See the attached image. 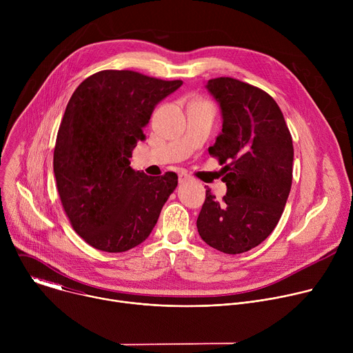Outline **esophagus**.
Returning a JSON list of instances; mask_svg holds the SVG:
<instances>
[{
	"label": "esophagus",
	"instance_id": "obj_1",
	"mask_svg": "<svg viewBox=\"0 0 353 353\" xmlns=\"http://www.w3.org/2000/svg\"><path fill=\"white\" fill-rule=\"evenodd\" d=\"M191 177L187 174V173H184V172H181L180 174H179V181L180 183H185V181H188Z\"/></svg>",
	"mask_w": 353,
	"mask_h": 353
}]
</instances>
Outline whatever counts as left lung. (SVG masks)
I'll use <instances>...</instances> for the list:
<instances>
[{
  "label": "left lung",
  "mask_w": 353,
  "mask_h": 353,
  "mask_svg": "<svg viewBox=\"0 0 353 353\" xmlns=\"http://www.w3.org/2000/svg\"><path fill=\"white\" fill-rule=\"evenodd\" d=\"M222 114V132L208 152L222 168L228 191L222 201L207 188L196 219L198 233L225 254H240L263 243L278 225L292 185L293 143L275 100L234 78L207 86Z\"/></svg>",
  "instance_id": "1"
}]
</instances>
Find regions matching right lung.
<instances>
[{"mask_svg": "<svg viewBox=\"0 0 353 353\" xmlns=\"http://www.w3.org/2000/svg\"><path fill=\"white\" fill-rule=\"evenodd\" d=\"M183 81L100 71L72 93L59 128L54 176L74 230L92 247L123 253L155 228L177 174L135 172L130 158L157 105Z\"/></svg>", "mask_w": 353, "mask_h": 353, "instance_id": "obj_1", "label": "right lung"}]
</instances>
